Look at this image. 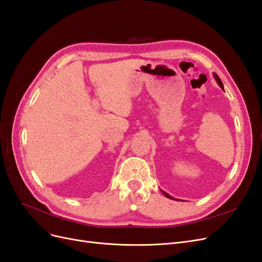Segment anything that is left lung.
Instances as JSON below:
<instances>
[{"instance_id":"obj_1","label":"left lung","mask_w":262,"mask_h":262,"mask_svg":"<svg viewBox=\"0 0 262 262\" xmlns=\"http://www.w3.org/2000/svg\"><path fill=\"white\" fill-rule=\"evenodd\" d=\"M213 76H214V78H215V81L217 82L219 86L221 87V89H222V90H223V83H222V81L220 80V77L217 76V74H216V73H213ZM162 192L164 193V195H165L166 198H169V199H171V200H177V199H176V198H172V196H171V195H169L168 193H166L165 191H163V190H162Z\"/></svg>"}]
</instances>
